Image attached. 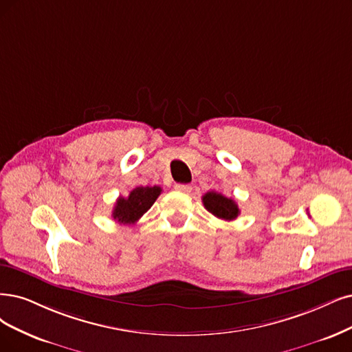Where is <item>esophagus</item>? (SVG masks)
Returning a JSON list of instances; mask_svg holds the SVG:
<instances>
[{"instance_id":"esophagus-1","label":"esophagus","mask_w":352,"mask_h":352,"mask_svg":"<svg viewBox=\"0 0 352 352\" xmlns=\"http://www.w3.org/2000/svg\"><path fill=\"white\" fill-rule=\"evenodd\" d=\"M191 188L192 187L190 184H175V190L181 191V192H190Z\"/></svg>"}]
</instances>
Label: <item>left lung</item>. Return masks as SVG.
Returning <instances> with one entry per match:
<instances>
[{"label": "left lung", "mask_w": 352, "mask_h": 352, "mask_svg": "<svg viewBox=\"0 0 352 352\" xmlns=\"http://www.w3.org/2000/svg\"><path fill=\"white\" fill-rule=\"evenodd\" d=\"M201 200L206 210H209L212 214H214L219 219L233 220L239 214V207L235 203V200L228 199L220 192H216V191L206 192Z\"/></svg>", "instance_id": "1"}]
</instances>
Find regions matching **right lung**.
<instances>
[{
    "mask_svg": "<svg viewBox=\"0 0 352 352\" xmlns=\"http://www.w3.org/2000/svg\"><path fill=\"white\" fill-rule=\"evenodd\" d=\"M161 191L162 190L158 186L136 187L135 190L130 191L126 199H117L113 210V219L123 225L136 223L151 209L155 200L160 197Z\"/></svg>",
    "mask_w": 352,
    "mask_h": 352,
    "instance_id": "add662e5",
    "label": "right lung"
}]
</instances>
